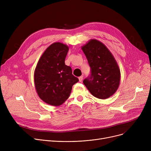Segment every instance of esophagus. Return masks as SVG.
Segmentation results:
<instances>
[{
  "label": "esophagus",
  "mask_w": 151,
  "mask_h": 151,
  "mask_svg": "<svg viewBox=\"0 0 151 151\" xmlns=\"http://www.w3.org/2000/svg\"><path fill=\"white\" fill-rule=\"evenodd\" d=\"M78 79H79V81L80 82H82V81H83V76H80L78 78Z\"/></svg>",
  "instance_id": "esophagus-1"
}]
</instances>
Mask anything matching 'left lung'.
Wrapping results in <instances>:
<instances>
[{
  "label": "left lung",
  "mask_w": 151,
  "mask_h": 151,
  "mask_svg": "<svg viewBox=\"0 0 151 151\" xmlns=\"http://www.w3.org/2000/svg\"><path fill=\"white\" fill-rule=\"evenodd\" d=\"M91 68V75L83 81L93 96L106 99L117 91L121 71L112 53L101 42L91 39L81 46Z\"/></svg>",
  "instance_id": "obj_1"
}]
</instances>
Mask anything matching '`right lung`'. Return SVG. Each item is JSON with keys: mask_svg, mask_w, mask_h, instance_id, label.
<instances>
[{"mask_svg": "<svg viewBox=\"0 0 151 151\" xmlns=\"http://www.w3.org/2000/svg\"><path fill=\"white\" fill-rule=\"evenodd\" d=\"M69 47L55 42L44 51L34 71V84L38 97L46 104L58 106L69 97L72 86L79 81L65 64Z\"/></svg>", "mask_w": 151, "mask_h": 151, "instance_id": "add662e5", "label": "right lung"}]
</instances>
